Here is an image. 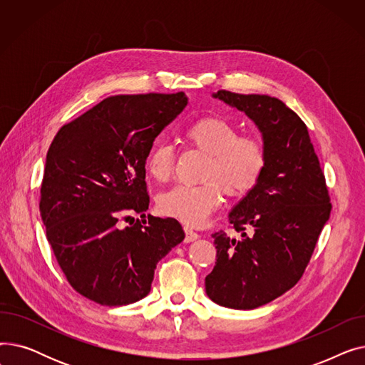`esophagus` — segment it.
I'll use <instances>...</instances> for the list:
<instances>
[{"label":"esophagus","mask_w":365,"mask_h":365,"mask_svg":"<svg viewBox=\"0 0 365 365\" xmlns=\"http://www.w3.org/2000/svg\"><path fill=\"white\" fill-rule=\"evenodd\" d=\"M183 231H185V241H186V242H192V241H195V240L200 238V235L194 231L192 227L183 226Z\"/></svg>","instance_id":"obj_1"}]
</instances>
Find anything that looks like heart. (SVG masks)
I'll list each match as a JSON object with an SVG mask.
<instances>
[{
    "label": "heart",
    "instance_id": "1",
    "mask_svg": "<svg viewBox=\"0 0 365 365\" xmlns=\"http://www.w3.org/2000/svg\"><path fill=\"white\" fill-rule=\"evenodd\" d=\"M238 128L222 117H204L185 130V139L207 153L204 180L198 186L178 185L158 200L161 212L187 225H201L222 204V189L227 195L242 197L260 182L266 168V150L260 139L238 136ZM175 153L171 146L158 143L146 160L148 175L167 182L173 175Z\"/></svg>",
    "mask_w": 365,
    "mask_h": 365
}]
</instances>
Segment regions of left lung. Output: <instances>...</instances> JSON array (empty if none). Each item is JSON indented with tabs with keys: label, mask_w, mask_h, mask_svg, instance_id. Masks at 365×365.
Wrapping results in <instances>:
<instances>
[{
	"label": "left lung",
	"mask_w": 365,
	"mask_h": 365,
	"mask_svg": "<svg viewBox=\"0 0 365 365\" xmlns=\"http://www.w3.org/2000/svg\"><path fill=\"white\" fill-rule=\"evenodd\" d=\"M244 112L262 134L266 168L255 189L229 212L240 238L213 234L217 262L205 293L231 309H256L289 292L308 266L331 204L308 127L266 94H212Z\"/></svg>",
	"instance_id": "obj_1"
}]
</instances>
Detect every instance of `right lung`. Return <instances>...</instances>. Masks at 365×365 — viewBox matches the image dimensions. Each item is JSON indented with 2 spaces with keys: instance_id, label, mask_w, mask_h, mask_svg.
Masks as SVG:
<instances>
[{
  "instance_id": "right-lung-1",
  "label": "right lung",
  "mask_w": 365,
  "mask_h": 365,
  "mask_svg": "<svg viewBox=\"0 0 365 365\" xmlns=\"http://www.w3.org/2000/svg\"><path fill=\"white\" fill-rule=\"evenodd\" d=\"M187 105L185 93L120 94L56 134L47 152L40 213L69 284L103 306L150 292L157 263L185 232L173 217L136 220L149 207L146 158L153 140Z\"/></svg>"
}]
</instances>
